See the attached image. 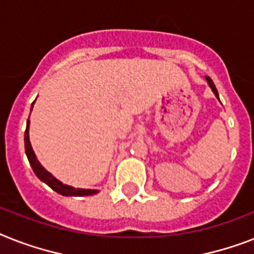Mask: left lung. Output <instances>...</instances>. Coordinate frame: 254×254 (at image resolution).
Listing matches in <instances>:
<instances>
[{"mask_svg":"<svg viewBox=\"0 0 254 254\" xmlns=\"http://www.w3.org/2000/svg\"><path fill=\"white\" fill-rule=\"evenodd\" d=\"M206 80H207V83H209V86H210V87H211V90H213L214 95H215L216 98H218V100H219V95H218V91H216L215 84H214V82H213V80H211V78L206 77Z\"/></svg>","mask_w":254,"mask_h":254,"instance_id":"obj_1","label":"left lung"}]
</instances>
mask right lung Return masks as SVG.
I'll return each mask as SVG.
<instances>
[{"label":"right lung","mask_w":254,"mask_h":254,"mask_svg":"<svg viewBox=\"0 0 254 254\" xmlns=\"http://www.w3.org/2000/svg\"><path fill=\"white\" fill-rule=\"evenodd\" d=\"M34 103H32V106H34ZM31 109H32V107H31ZM28 129H30V120H27L26 131H24V148H26V155L27 158H28V162H30L31 167H32V170H34L35 175H36L43 183H45L48 187L52 188L53 190L57 191V193L61 195L82 197V195H92L98 193L99 190H96V189H80V188H77V189H75V188L70 187V185H65L49 174L48 171L45 170L44 167L39 163V160L36 159V155H35L34 150H32V146H31L30 143Z\"/></svg>","instance_id":"obj_1"}]
</instances>
